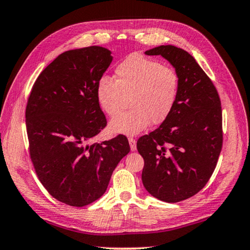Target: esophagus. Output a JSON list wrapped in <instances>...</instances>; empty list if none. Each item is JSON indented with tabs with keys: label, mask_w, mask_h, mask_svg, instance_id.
Segmentation results:
<instances>
[{
	"label": "esophagus",
	"mask_w": 250,
	"mask_h": 250,
	"mask_svg": "<svg viewBox=\"0 0 250 250\" xmlns=\"http://www.w3.org/2000/svg\"><path fill=\"white\" fill-rule=\"evenodd\" d=\"M129 145H130L131 151H135V150H137V141H135V139L129 138Z\"/></svg>",
	"instance_id": "obj_1"
}]
</instances>
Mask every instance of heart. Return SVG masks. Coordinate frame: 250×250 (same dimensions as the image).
Returning <instances> with one entry per match:
<instances>
[{
    "instance_id": "heart-1",
    "label": "heart",
    "mask_w": 250,
    "mask_h": 250,
    "mask_svg": "<svg viewBox=\"0 0 250 250\" xmlns=\"http://www.w3.org/2000/svg\"><path fill=\"white\" fill-rule=\"evenodd\" d=\"M180 79L176 71L160 62L132 53L116 66L115 80L101 77L96 84L97 104L108 116L120 109L122 96L128 98V111L110 121L112 133L134 135L151 124L166 121L174 109Z\"/></svg>"
}]
</instances>
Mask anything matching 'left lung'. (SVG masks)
<instances>
[{
    "label": "left lung",
    "mask_w": 250,
    "mask_h": 250,
    "mask_svg": "<svg viewBox=\"0 0 250 250\" xmlns=\"http://www.w3.org/2000/svg\"><path fill=\"white\" fill-rule=\"evenodd\" d=\"M146 54L166 58L175 68L180 88L167 119L137 142L145 160L142 183L158 200L176 203L200 192L216 167L223 146L221 99L184 49L161 45Z\"/></svg>",
    "instance_id": "1"
}]
</instances>
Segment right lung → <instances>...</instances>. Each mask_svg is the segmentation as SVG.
Listing matches in <instances>:
<instances>
[{"mask_svg":"<svg viewBox=\"0 0 250 250\" xmlns=\"http://www.w3.org/2000/svg\"><path fill=\"white\" fill-rule=\"evenodd\" d=\"M112 62L100 46L67 50L42 71L28 97L26 130L36 174L59 202L82 207L98 200L121 159L125 135L88 145L107 120L97 104L98 80Z\"/></svg>","mask_w":250,"mask_h":250,"instance_id":"1","label":"right lung"}]
</instances>
